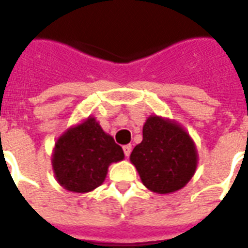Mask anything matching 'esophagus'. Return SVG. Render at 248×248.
Masks as SVG:
<instances>
[{"instance_id": "esophagus-1", "label": "esophagus", "mask_w": 248, "mask_h": 248, "mask_svg": "<svg viewBox=\"0 0 248 248\" xmlns=\"http://www.w3.org/2000/svg\"><path fill=\"white\" fill-rule=\"evenodd\" d=\"M123 151H124V155H125L126 157L130 156V152H132V146L130 144H128V146H124L123 147Z\"/></svg>"}]
</instances>
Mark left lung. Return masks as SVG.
I'll list each match as a JSON object with an SVG mask.
<instances>
[{
    "instance_id": "8db88e82",
    "label": "left lung",
    "mask_w": 248,
    "mask_h": 248,
    "mask_svg": "<svg viewBox=\"0 0 248 248\" xmlns=\"http://www.w3.org/2000/svg\"><path fill=\"white\" fill-rule=\"evenodd\" d=\"M198 161L195 143L186 129L158 115L147 118L143 140L130 155L143 185L156 194L183 189L195 173Z\"/></svg>"
}]
</instances>
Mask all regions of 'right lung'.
<instances>
[{
    "label": "right lung",
    "mask_w": 248,
    "mask_h": 248,
    "mask_svg": "<svg viewBox=\"0 0 248 248\" xmlns=\"http://www.w3.org/2000/svg\"><path fill=\"white\" fill-rule=\"evenodd\" d=\"M124 159L122 147L89 116L72 125L55 140L52 167L55 180L72 193H90L106 179L111 163Z\"/></svg>",
    "instance_id": "add662e5"
}]
</instances>
